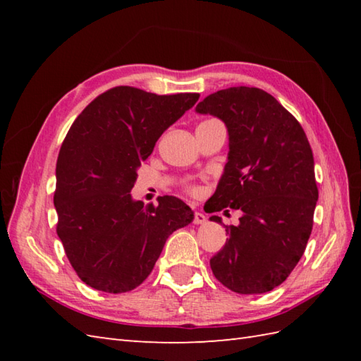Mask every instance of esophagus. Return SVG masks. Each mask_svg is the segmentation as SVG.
<instances>
[{"label": "esophagus", "mask_w": 361, "mask_h": 361, "mask_svg": "<svg viewBox=\"0 0 361 361\" xmlns=\"http://www.w3.org/2000/svg\"><path fill=\"white\" fill-rule=\"evenodd\" d=\"M194 224L195 225H203L206 224V216L203 212H195L194 214Z\"/></svg>", "instance_id": "34e87169"}]
</instances>
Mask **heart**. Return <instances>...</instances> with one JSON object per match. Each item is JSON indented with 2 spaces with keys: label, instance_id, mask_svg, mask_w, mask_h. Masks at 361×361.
<instances>
[{
  "label": "heart",
  "instance_id": "b5f03b06",
  "mask_svg": "<svg viewBox=\"0 0 361 361\" xmlns=\"http://www.w3.org/2000/svg\"><path fill=\"white\" fill-rule=\"evenodd\" d=\"M189 190H190V194H194V195L198 194V189H197V188H190Z\"/></svg>",
  "mask_w": 361,
  "mask_h": 361
}]
</instances>
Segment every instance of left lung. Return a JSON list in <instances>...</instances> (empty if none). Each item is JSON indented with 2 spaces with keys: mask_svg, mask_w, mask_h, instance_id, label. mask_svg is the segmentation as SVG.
I'll list each match as a JSON object with an SVG mask.
<instances>
[{
  "mask_svg": "<svg viewBox=\"0 0 361 361\" xmlns=\"http://www.w3.org/2000/svg\"><path fill=\"white\" fill-rule=\"evenodd\" d=\"M195 111L224 121L229 136L228 163L204 211H242L211 259L212 273L235 293H267L293 271L312 233L318 188L309 140L260 88L220 90ZM209 220L221 224L219 216Z\"/></svg>",
  "mask_w": 361,
  "mask_h": 361,
  "instance_id": "1",
  "label": "left lung"
}]
</instances>
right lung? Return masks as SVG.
<instances>
[{
    "label": "right lung",
    "mask_w": 361,
    "mask_h": 361,
    "mask_svg": "<svg viewBox=\"0 0 361 361\" xmlns=\"http://www.w3.org/2000/svg\"><path fill=\"white\" fill-rule=\"evenodd\" d=\"M198 97L116 87L73 122L59 152L54 206L59 239L87 286L106 293L136 288L153 270L167 237L194 220L180 198L164 195L158 206H144L130 190L158 137Z\"/></svg>",
    "instance_id": "1"
}]
</instances>
